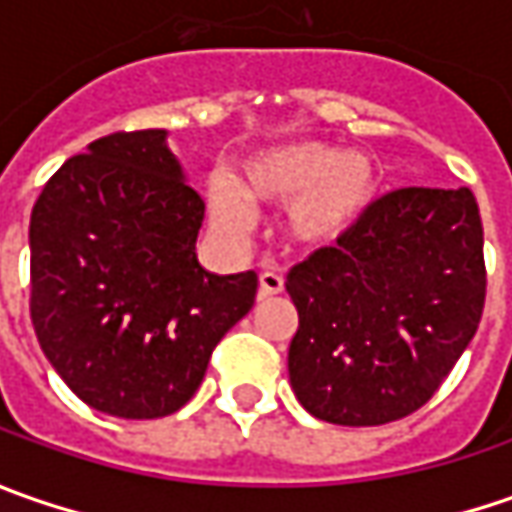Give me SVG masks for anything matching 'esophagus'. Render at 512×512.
<instances>
[{"label":"esophagus","mask_w":512,"mask_h":512,"mask_svg":"<svg viewBox=\"0 0 512 512\" xmlns=\"http://www.w3.org/2000/svg\"><path fill=\"white\" fill-rule=\"evenodd\" d=\"M285 290V276L276 273V270H265L259 276V299H267V296H276Z\"/></svg>","instance_id":"obj_1"}]
</instances>
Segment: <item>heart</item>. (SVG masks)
Masks as SVG:
<instances>
[{
  "label": "heart",
  "mask_w": 512,
  "mask_h": 512,
  "mask_svg": "<svg viewBox=\"0 0 512 512\" xmlns=\"http://www.w3.org/2000/svg\"><path fill=\"white\" fill-rule=\"evenodd\" d=\"M376 170L370 159L299 142L253 156L242 170L241 196L227 179L207 185L210 219L227 236H245L253 225L247 202L290 207V230L305 245H327L347 233L370 205Z\"/></svg>",
  "instance_id": "1"
}]
</instances>
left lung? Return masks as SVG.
<instances>
[{"label": "left lung", "instance_id": "obj_1", "mask_svg": "<svg viewBox=\"0 0 512 512\" xmlns=\"http://www.w3.org/2000/svg\"><path fill=\"white\" fill-rule=\"evenodd\" d=\"M287 370L307 413L376 427L433 399L482 322L484 227L470 187H399L287 273Z\"/></svg>", "mask_w": 512, "mask_h": 512}]
</instances>
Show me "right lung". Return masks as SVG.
<instances>
[{
	"mask_svg": "<svg viewBox=\"0 0 512 512\" xmlns=\"http://www.w3.org/2000/svg\"><path fill=\"white\" fill-rule=\"evenodd\" d=\"M205 219L165 130L90 142L30 213V322L70 390L119 419H162L205 379L213 347L256 299V273L196 259Z\"/></svg>",
	"mask_w": 512,
	"mask_h": 512,
	"instance_id": "right-lung-1",
	"label": "right lung"
}]
</instances>
